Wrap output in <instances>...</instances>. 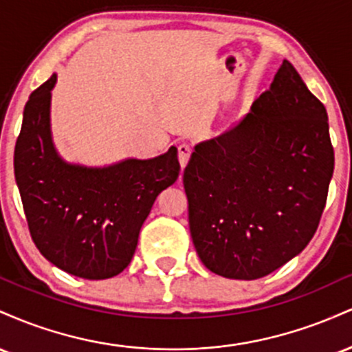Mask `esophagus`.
I'll list each match as a JSON object with an SVG mask.
<instances>
[{
    "mask_svg": "<svg viewBox=\"0 0 352 352\" xmlns=\"http://www.w3.org/2000/svg\"><path fill=\"white\" fill-rule=\"evenodd\" d=\"M190 153H192V147H190L188 144H180L179 145V162H180V167L185 168L188 164V159H190Z\"/></svg>",
    "mask_w": 352,
    "mask_h": 352,
    "instance_id": "esophagus-1",
    "label": "esophagus"
}]
</instances>
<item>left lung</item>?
<instances>
[{
  "label": "left lung",
  "mask_w": 352,
  "mask_h": 352,
  "mask_svg": "<svg viewBox=\"0 0 352 352\" xmlns=\"http://www.w3.org/2000/svg\"><path fill=\"white\" fill-rule=\"evenodd\" d=\"M333 170L328 112L285 59L248 114L197 144L185 167L201 263L256 280L300 254L321 220Z\"/></svg>",
  "instance_id": "obj_1"
}]
</instances>
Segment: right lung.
Returning <instances> with one entry per match:
<instances>
[{
	"mask_svg": "<svg viewBox=\"0 0 352 352\" xmlns=\"http://www.w3.org/2000/svg\"><path fill=\"white\" fill-rule=\"evenodd\" d=\"M56 79L52 74L36 89L24 107L14 147L16 184L43 256L74 276L106 280L127 268L157 195L179 179L177 148L106 167L66 162L51 135Z\"/></svg>",
	"mask_w": 352,
	"mask_h": 352,
	"instance_id": "add662e5",
	"label": "right lung"
}]
</instances>
